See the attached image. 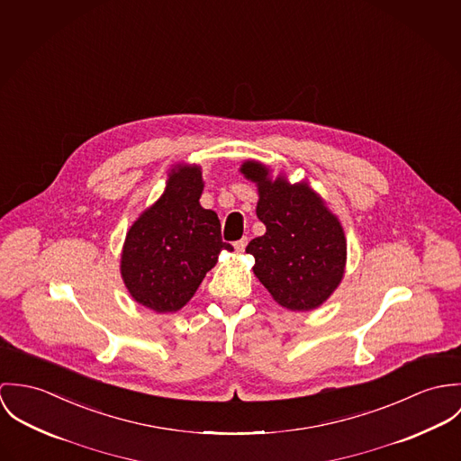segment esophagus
I'll return each mask as SVG.
<instances>
[{"label": "esophagus", "instance_id": "obj_1", "mask_svg": "<svg viewBox=\"0 0 461 461\" xmlns=\"http://www.w3.org/2000/svg\"><path fill=\"white\" fill-rule=\"evenodd\" d=\"M246 246H248V237H244V239L237 240V242H235V249H237V253H244V251H246Z\"/></svg>", "mask_w": 461, "mask_h": 461}]
</instances>
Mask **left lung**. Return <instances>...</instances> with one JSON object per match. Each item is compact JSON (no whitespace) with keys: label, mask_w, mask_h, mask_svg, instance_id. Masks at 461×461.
Here are the masks:
<instances>
[{"label":"left lung","mask_w":461,"mask_h":461,"mask_svg":"<svg viewBox=\"0 0 461 461\" xmlns=\"http://www.w3.org/2000/svg\"><path fill=\"white\" fill-rule=\"evenodd\" d=\"M240 173L258 187L256 215L267 228L246 248L255 256L256 277L286 309L321 306L345 274L347 239L339 219L306 182L272 178L258 160H246Z\"/></svg>","instance_id":"8db88e82"}]
</instances>
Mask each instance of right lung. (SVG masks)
Listing matches in <instances>:
<instances>
[{
	"label": "right lung",
	"instance_id": "1",
	"mask_svg": "<svg viewBox=\"0 0 461 461\" xmlns=\"http://www.w3.org/2000/svg\"><path fill=\"white\" fill-rule=\"evenodd\" d=\"M202 167L176 164L162 196L149 206L125 237L120 270L136 303L155 312L185 306L217 256L233 248L221 239L213 210L200 205Z\"/></svg>",
	"mask_w": 461,
	"mask_h": 461
}]
</instances>
